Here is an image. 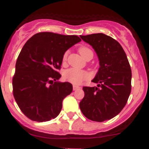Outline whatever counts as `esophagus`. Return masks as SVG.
Returning <instances> with one entry per match:
<instances>
[{"label": "esophagus", "instance_id": "obj_1", "mask_svg": "<svg viewBox=\"0 0 149 149\" xmlns=\"http://www.w3.org/2000/svg\"><path fill=\"white\" fill-rule=\"evenodd\" d=\"M81 89V86H76V85H74V86H73V90L74 91L78 90V89Z\"/></svg>", "mask_w": 149, "mask_h": 149}]
</instances>
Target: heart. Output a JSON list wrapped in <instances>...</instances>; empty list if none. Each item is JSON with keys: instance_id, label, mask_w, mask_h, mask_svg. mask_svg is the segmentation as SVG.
<instances>
[{"instance_id": "heart-1", "label": "heart", "mask_w": 149, "mask_h": 149, "mask_svg": "<svg viewBox=\"0 0 149 149\" xmlns=\"http://www.w3.org/2000/svg\"><path fill=\"white\" fill-rule=\"evenodd\" d=\"M79 52L81 54V56L86 58L89 54H93V51L90 48L87 47H81L79 48ZM68 51H65L63 55V63H65L68 57ZM90 75L87 72L81 69H79L77 68H68L65 72H63V77L65 81L72 83L73 84H80L85 80H87L89 78Z\"/></svg>"}]
</instances>
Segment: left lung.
<instances>
[{
    "label": "left lung",
    "instance_id": "1",
    "mask_svg": "<svg viewBox=\"0 0 149 149\" xmlns=\"http://www.w3.org/2000/svg\"><path fill=\"white\" fill-rule=\"evenodd\" d=\"M97 53L100 68L93 82L97 87L84 86L80 102L82 113L95 122L115 117L125 106L131 91V69L125 52L116 39L104 33L81 36Z\"/></svg>",
    "mask_w": 149,
    "mask_h": 149
}]
</instances>
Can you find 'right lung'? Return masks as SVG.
<instances>
[{
  "instance_id": "right-lung-1",
  "label": "right lung",
  "mask_w": 149,
  "mask_h": 149,
  "mask_svg": "<svg viewBox=\"0 0 149 149\" xmlns=\"http://www.w3.org/2000/svg\"><path fill=\"white\" fill-rule=\"evenodd\" d=\"M81 41L77 36L41 32L23 46L15 64L13 93L28 119L42 122L59 115L63 99L73 89L70 83L56 81L61 77L63 55Z\"/></svg>"
}]
</instances>
